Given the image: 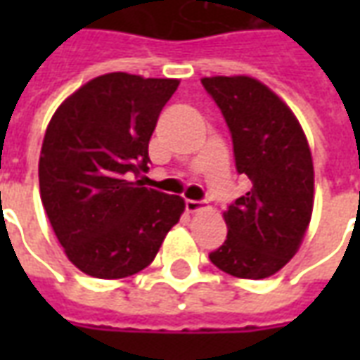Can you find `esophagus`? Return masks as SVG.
<instances>
[{
	"label": "esophagus",
	"mask_w": 360,
	"mask_h": 360,
	"mask_svg": "<svg viewBox=\"0 0 360 360\" xmlns=\"http://www.w3.org/2000/svg\"><path fill=\"white\" fill-rule=\"evenodd\" d=\"M185 208H187V212H191V214H195V212H198L202 208V202H198V200H185Z\"/></svg>",
	"instance_id": "obj_1"
}]
</instances>
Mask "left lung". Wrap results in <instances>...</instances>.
<instances>
[{
  "mask_svg": "<svg viewBox=\"0 0 360 360\" xmlns=\"http://www.w3.org/2000/svg\"><path fill=\"white\" fill-rule=\"evenodd\" d=\"M202 86L224 113L235 167L252 187L227 206V239L210 252L229 276L264 279L295 257L310 224L314 167L293 111L250 77H204Z\"/></svg>",
  "mask_w": 360,
  "mask_h": 360,
  "instance_id": "1",
  "label": "left lung"
}]
</instances>
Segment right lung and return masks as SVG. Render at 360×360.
Returning a JSON list of instances; mask_svg holds the SVG:
<instances>
[{
  "label": "right lung",
  "instance_id": "add662e5",
  "mask_svg": "<svg viewBox=\"0 0 360 360\" xmlns=\"http://www.w3.org/2000/svg\"><path fill=\"white\" fill-rule=\"evenodd\" d=\"M177 79L108 73L53 113L40 152L44 210L67 258L92 278H129L154 260L185 200L133 181Z\"/></svg>",
  "mask_w": 360,
  "mask_h": 360
}]
</instances>
